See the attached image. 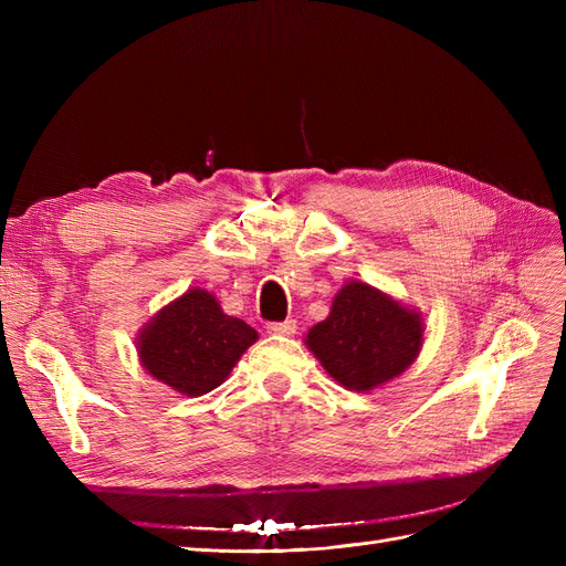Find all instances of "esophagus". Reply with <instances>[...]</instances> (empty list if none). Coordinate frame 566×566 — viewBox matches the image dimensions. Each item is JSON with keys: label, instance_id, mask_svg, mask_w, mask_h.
Wrapping results in <instances>:
<instances>
[{"label": "esophagus", "instance_id": "1", "mask_svg": "<svg viewBox=\"0 0 566 566\" xmlns=\"http://www.w3.org/2000/svg\"><path fill=\"white\" fill-rule=\"evenodd\" d=\"M266 331H269L271 335H295V331H297V321L287 318V321H281V323H269V325H266Z\"/></svg>", "mask_w": 566, "mask_h": 566}]
</instances>
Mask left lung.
Returning <instances> with one entry per match:
<instances>
[{"label":"left lung","instance_id":"left-lung-1","mask_svg":"<svg viewBox=\"0 0 566 566\" xmlns=\"http://www.w3.org/2000/svg\"><path fill=\"white\" fill-rule=\"evenodd\" d=\"M424 328L416 306L364 281H347L328 318L312 325L304 345L335 382L352 391H373L416 361Z\"/></svg>","mask_w":566,"mask_h":566}]
</instances>
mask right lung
<instances>
[{"instance_id":"right-lung-1","label":"right lung","mask_w":566,"mask_h":566,"mask_svg":"<svg viewBox=\"0 0 566 566\" xmlns=\"http://www.w3.org/2000/svg\"><path fill=\"white\" fill-rule=\"evenodd\" d=\"M256 339V331L224 314L212 293L191 287L142 325L136 354L150 378L184 397H202L229 378Z\"/></svg>"}]
</instances>
